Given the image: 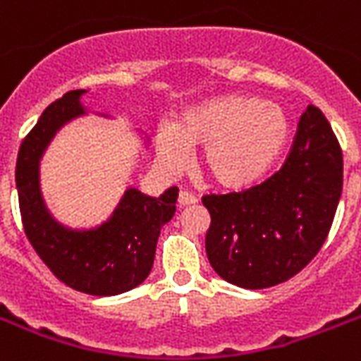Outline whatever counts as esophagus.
I'll return each instance as SVG.
<instances>
[{
    "mask_svg": "<svg viewBox=\"0 0 361 361\" xmlns=\"http://www.w3.org/2000/svg\"><path fill=\"white\" fill-rule=\"evenodd\" d=\"M177 203H178V207L183 209V207H190V204H195V203H197V199H195L194 195H190L188 192H180V194H178Z\"/></svg>",
    "mask_w": 361,
    "mask_h": 361,
    "instance_id": "esophagus-1",
    "label": "esophagus"
}]
</instances>
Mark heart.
I'll return each mask as SVG.
<instances>
[{
	"instance_id": "heart-1",
	"label": "heart",
	"mask_w": 361,
	"mask_h": 361,
	"mask_svg": "<svg viewBox=\"0 0 361 361\" xmlns=\"http://www.w3.org/2000/svg\"><path fill=\"white\" fill-rule=\"evenodd\" d=\"M289 117L253 94H218L190 106L175 126L157 132L158 160L169 171L188 164L190 149L203 147L201 171L216 188L238 192L261 180L283 152Z\"/></svg>"
}]
</instances>
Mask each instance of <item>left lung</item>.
Segmentation results:
<instances>
[{
    "mask_svg": "<svg viewBox=\"0 0 361 361\" xmlns=\"http://www.w3.org/2000/svg\"><path fill=\"white\" fill-rule=\"evenodd\" d=\"M341 190V147L324 114L307 106L278 173L238 194L203 197L204 247L216 274L242 289L296 276L326 240Z\"/></svg>",
    "mask_w": 361,
    "mask_h": 361,
    "instance_id": "8db88e82",
    "label": "left lung"
}]
</instances>
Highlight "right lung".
Masks as SVG:
<instances>
[{
	"label": "right lung",
	"instance_id": "obj_1",
	"mask_svg": "<svg viewBox=\"0 0 361 361\" xmlns=\"http://www.w3.org/2000/svg\"><path fill=\"white\" fill-rule=\"evenodd\" d=\"M85 93L68 91L51 102L22 141L16 160L20 214L31 246L57 279L85 295L115 296L151 274L160 229L175 214L178 190L171 186L151 197L126 188L108 220L89 229H72L51 216L40 192V160L63 126L87 114Z\"/></svg>",
	"mask_w": 361,
	"mask_h": 361
}]
</instances>
